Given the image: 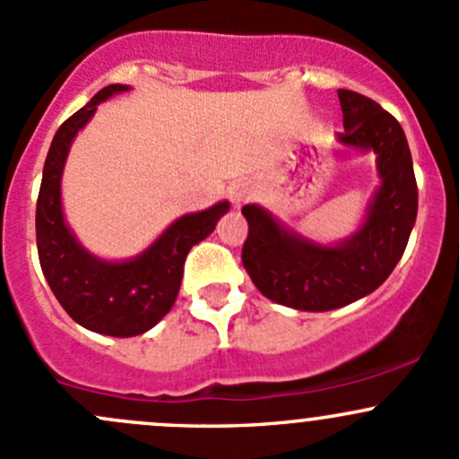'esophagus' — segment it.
<instances>
[{
    "label": "esophagus",
    "instance_id": "1",
    "mask_svg": "<svg viewBox=\"0 0 459 459\" xmlns=\"http://www.w3.org/2000/svg\"><path fill=\"white\" fill-rule=\"evenodd\" d=\"M248 195H250V189L244 185V182H233V185L229 186V200L235 209H239V206L248 200Z\"/></svg>",
    "mask_w": 459,
    "mask_h": 459
}]
</instances>
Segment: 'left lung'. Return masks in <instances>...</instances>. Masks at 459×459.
<instances>
[{"label": "left lung", "mask_w": 459, "mask_h": 459, "mask_svg": "<svg viewBox=\"0 0 459 459\" xmlns=\"http://www.w3.org/2000/svg\"><path fill=\"white\" fill-rule=\"evenodd\" d=\"M347 152L376 156L380 185L351 235L323 244L301 235L262 204H246L242 262L257 290L279 306L327 312L368 297L392 274L418 215L413 160L403 127L376 100L339 90Z\"/></svg>", "instance_id": "left-lung-1"}]
</instances>
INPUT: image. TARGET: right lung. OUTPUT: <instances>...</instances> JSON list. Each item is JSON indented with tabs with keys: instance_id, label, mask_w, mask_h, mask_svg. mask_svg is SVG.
Here are the masks:
<instances>
[{
	"instance_id": "1",
	"label": "right lung",
	"mask_w": 459,
	"mask_h": 459,
	"mask_svg": "<svg viewBox=\"0 0 459 459\" xmlns=\"http://www.w3.org/2000/svg\"><path fill=\"white\" fill-rule=\"evenodd\" d=\"M129 90V85H108L56 129L37 200V250L48 286L79 325L118 339L144 334L171 310L180 292L186 255L213 233L220 217L230 209L224 200L178 217L143 253L129 259H103L76 239L61 202L67 153L96 108Z\"/></svg>"
}]
</instances>
